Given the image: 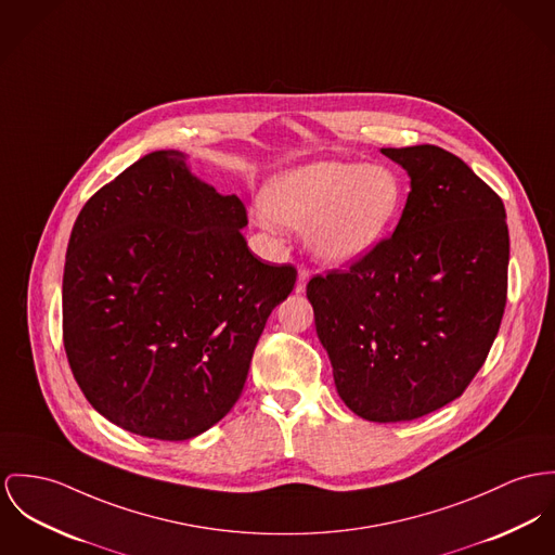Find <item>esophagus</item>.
Wrapping results in <instances>:
<instances>
[{"label":"esophagus","instance_id":"esophagus-1","mask_svg":"<svg viewBox=\"0 0 555 555\" xmlns=\"http://www.w3.org/2000/svg\"><path fill=\"white\" fill-rule=\"evenodd\" d=\"M310 274H312V270H310V268H306V266H301V268H299L298 283H296V292H298V294H301V292L306 289V283H308Z\"/></svg>","mask_w":555,"mask_h":555}]
</instances>
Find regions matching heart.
<instances>
[{
  "label": "heart",
  "mask_w": 555,
  "mask_h": 555,
  "mask_svg": "<svg viewBox=\"0 0 555 555\" xmlns=\"http://www.w3.org/2000/svg\"><path fill=\"white\" fill-rule=\"evenodd\" d=\"M403 196L401 177L386 165L321 160L276 175L261 207L274 223L308 230L317 256L346 263L383 241Z\"/></svg>",
  "instance_id": "obj_1"
}]
</instances>
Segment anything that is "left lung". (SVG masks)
I'll return each mask as SVG.
<instances>
[{"label": "left lung", "instance_id": "obj_1", "mask_svg": "<svg viewBox=\"0 0 555 555\" xmlns=\"http://www.w3.org/2000/svg\"><path fill=\"white\" fill-rule=\"evenodd\" d=\"M410 175L392 236L306 285L341 401L372 423L427 416L465 392L507 304L501 196L437 145L384 147Z\"/></svg>", "mask_w": 555, "mask_h": 555}]
</instances>
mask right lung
Instances as JSON below:
<instances>
[{
  "label": "right lung",
  "mask_w": 555,
  "mask_h": 555,
  "mask_svg": "<svg viewBox=\"0 0 555 555\" xmlns=\"http://www.w3.org/2000/svg\"><path fill=\"white\" fill-rule=\"evenodd\" d=\"M247 209L160 150L94 192L63 274V344L88 403L134 435L183 441L238 401L266 321L296 285L257 259Z\"/></svg>",
  "instance_id": "obj_1"
}]
</instances>
